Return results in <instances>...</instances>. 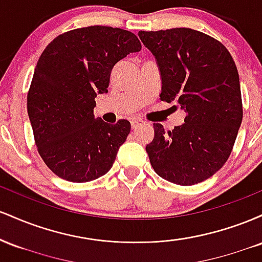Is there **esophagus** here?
<instances>
[{
	"mask_svg": "<svg viewBox=\"0 0 262 262\" xmlns=\"http://www.w3.org/2000/svg\"><path fill=\"white\" fill-rule=\"evenodd\" d=\"M143 123H144V122L141 121L140 118H134V119H132V121H130V125H132V128L135 129V128L139 127V125L143 124Z\"/></svg>",
	"mask_w": 262,
	"mask_h": 262,
	"instance_id": "34e87169",
	"label": "esophagus"
}]
</instances>
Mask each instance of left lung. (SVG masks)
Masks as SVG:
<instances>
[{
    "instance_id": "1",
    "label": "left lung",
    "mask_w": 262,
    "mask_h": 262,
    "mask_svg": "<svg viewBox=\"0 0 262 262\" xmlns=\"http://www.w3.org/2000/svg\"><path fill=\"white\" fill-rule=\"evenodd\" d=\"M138 35L160 69V98L186 112L185 123L172 130L154 123V139L145 148L150 164L167 181L196 185L225 164L242 124L235 62L221 41L191 28Z\"/></svg>"
}]
</instances>
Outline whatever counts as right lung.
<instances>
[{
	"label": "right lung",
	"instance_id": "right-lung-1",
	"mask_svg": "<svg viewBox=\"0 0 262 262\" xmlns=\"http://www.w3.org/2000/svg\"><path fill=\"white\" fill-rule=\"evenodd\" d=\"M140 49L132 32L104 26L66 32L44 49L27 110L38 152L60 179L89 182L111 170L130 123L95 118V98L108 92L113 66Z\"/></svg>",
	"mask_w": 262,
	"mask_h": 262
}]
</instances>
